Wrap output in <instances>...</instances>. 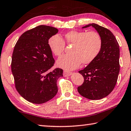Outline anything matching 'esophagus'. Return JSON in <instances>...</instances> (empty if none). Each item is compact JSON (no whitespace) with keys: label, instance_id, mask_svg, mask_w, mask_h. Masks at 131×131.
<instances>
[{"label":"esophagus","instance_id":"obj_1","mask_svg":"<svg viewBox=\"0 0 131 131\" xmlns=\"http://www.w3.org/2000/svg\"><path fill=\"white\" fill-rule=\"evenodd\" d=\"M63 74L64 77H69V76H70L71 74H72V73L67 72V71H63Z\"/></svg>","mask_w":131,"mask_h":131}]
</instances>
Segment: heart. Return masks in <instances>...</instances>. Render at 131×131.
<instances>
[{
    "label": "heart",
    "instance_id": "1",
    "mask_svg": "<svg viewBox=\"0 0 131 131\" xmlns=\"http://www.w3.org/2000/svg\"><path fill=\"white\" fill-rule=\"evenodd\" d=\"M65 42L73 44L71 54H65L59 58L57 65L66 70H72L78 68L81 63L89 64L96 58L102 47V37L98 32L91 31H71L66 33L62 39L59 35L52 36L48 44L51 52L56 56L63 52Z\"/></svg>",
    "mask_w": 131,
    "mask_h": 131
}]
</instances>
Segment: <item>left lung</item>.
Masks as SVG:
<instances>
[{"instance_id": "1", "label": "left lung", "mask_w": 131, "mask_h": 131, "mask_svg": "<svg viewBox=\"0 0 131 131\" xmlns=\"http://www.w3.org/2000/svg\"><path fill=\"white\" fill-rule=\"evenodd\" d=\"M93 27L101 36L102 47L98 56L83 70L79 71L84 82L78 87V93L91 100L101 99L111 93L117 82L120 71L119 45L116 38L107 28L92 23L82 28Z\"/></svg>"}]
</instances>
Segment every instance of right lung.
<instances>
[{
  "instance_id": "1",
  "label": "right lung",
  "mask_w": 131,
  "mask_h": 131,
  "mask_svg": "<svg viewBox=\"0 0 131 131\" xmlns=\"http://www.w3.org/2000/svg\"><path fill=\"white\" fill-rule=\"evenodd\" d=\"M57 28L39 25L20 37L12 56L11 70L18 93L28 102L42 104L57 93L58 79L62 69H50L54 63L48 44V40L57 33Z\"/></svg>"
}]
</instances>
